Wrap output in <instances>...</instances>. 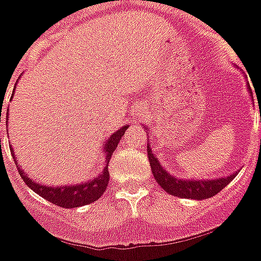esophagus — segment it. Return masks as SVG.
Returning a JSON list of instances; mask_svg holds the SVG:
<instances>
[{"label":"esophagus","instance_id":"esophagus-1","mask_svg":"<svg viewBox=\"0 0 261 261\" xmlns=\"http://www.w3.org/2000/svg\"><path fill=\"white\" fill-rule=\"evenodd\" d=\"M137 116H138V117H141V116H142V113H137Z\"/></svg>","mask_w":261,"mask_h":261}]
</instances>
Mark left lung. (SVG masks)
<instances>
[{"instance_id": "8db88e82", "label": "left lung", "mask_w": 261, "mask_h": 261, "mask_svg": "<svg viewBox=\"0 0 261 261\" xmlns=\"http://www.w3.org/2000/svg\"><path fill=\"white\" fill-rule=\"evenodd\" d=\"M247 91H249L250 96H252V91L249 88V84H247ZM144 128L149 133L147 125H144ZM147 149L149 165H151V170H152L155 180H156L159 186L164 189L165 192L169 193L172 196L183 197V198H193V200L210 198V197L218 194L238 175V172H235V173L222 176V177H217V179H192V177L180 179V177L170 175L169 172L161 165V162L156 158V155L152 152L149 144H147Z\"/></svg>"}]
</instances>
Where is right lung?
<instances>
[{
  "instance_id": "obj_1",
  "label": "right lung",
  "mask_w": 261,
  "mask_h": 261,
  "mask_svg": "<svg viewBox=\"0 0 261 261\" xmlns=\"http://www.w3.org/2000/svg\"><path fill=\"white\" fill-rule=\"evenodd\" d=\"M15 91V88H14ZM12 99V97H11ZM8 120V117H7ZM0 121H1V112H0ZM128 128V124L123 125L121 128L113 133L112 136L109 137L108 140L105 141V147H103V153H105V168L103 170L91 180L82 181V183H76V185H65V186H47L39 183L35 179H32L31 176L28 175V172L20 168V165H18V172H19L22 180L25 181L26 186H29L36 192L40 197H43L44 200L57 204L63 208H74L81 207V205H86L91 202L96 201L99 197L103 196V193L106 192V187L109 183V170L108 165L109 161L112 158V153L116 151V148L119 145L121 137L124 136L125 130ZM11 153L14 158L15 164H18V161L15 158V153L11 148Z\"/></svg>"
}]
</instances>
